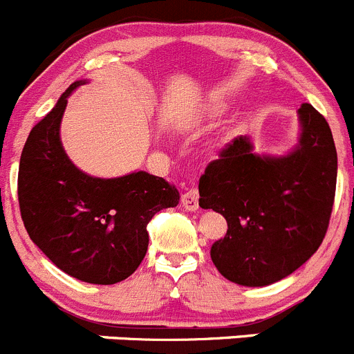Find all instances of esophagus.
Segmentation results:
<instances>
[{"label":"esophagus","mask_w":354,"mask_h":354,"mask_svg":"<svg viewBox=\"0 0 354 354\" xmlns=\"http://www.w3.org/2000/svg\"><path fill=\"white\" fill-rule=\"evenodd\" d=\"M198 200H200V193H198V189L191 187V189H187L186 193L183 194V200H180V203H183V207L186 208V210L196 212L198 208H200Z\"/></svg>","instance_id":"1"}]
</instances>
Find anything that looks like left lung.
<instances>
[{
	"instance_id": "left-lung-1",
	"label": "left lung",
	"mask_w": 354,
	"mask_h": 354,
	"mask_svg": "<svg viewBox=\"0 0 354 354\" xmlns=\"http://www.w3.org/2000/svg\"><path fill=\"white\" fill-rule=\"evenodd\" d=\"M301 136L285 156L254 153L231 140L205 168L200 207L224 215L227 233L210 257L224 278L266 287L301 268L325 238L337 183V151L325 118L302 104Z\"/></svg>"
}]
</instances>
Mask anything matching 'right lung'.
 <instances>
[{
    "label": "right lung",
    "instance_id": "right-lung-1",
    "mask_svg": "<svg viewBox=\"0 0 354 354\" xmlns=\"http://www.w3.org/2000/svg\"><path fill=\"white\" fill-rule=\"evenodd\" d=\"M35 124L19 165V205L36 247L76 280L113 285L127 280L146 257L147 224L179 205V191L147 171L100 179L80 170L60 142L67 97Z\"/></svg>",
    "mask_w": 354,
    "mask_h": 354
}]
</instances>
